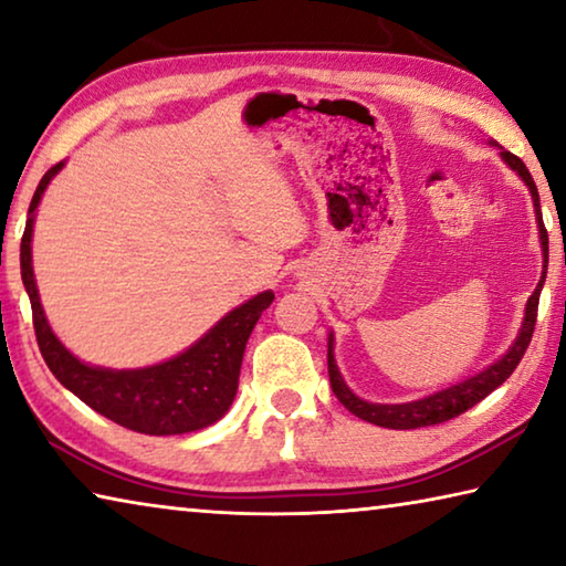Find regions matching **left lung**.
Instances as JSON below:
<instances>
[{
  "label": "left lung",
  "instance_id": "8db88e82",
  "mask_svg": "<svg viewBox=\"0 0 566 566\" xmlns=\"http://www.w3.org/2000/svg\"><path fill=\"white\" fill-rule=\"evenodd\" d=\"M502 157H504L506 165L520 171V177L526 181V187H530V191H532L534 209H536V222H539V239H542V247H544V262H549L547 260V254H549L547 227H544L542 209H539V191H536V185H534V179L530 175V169H526L524 161L516 157V155H512V151H502ZM544 276H547V272L542 274V280H539V284H536L534 294L530 296V302H526V317H524L520 337H516V342H514V347L506 352L500 361L492 364L490 369L479 371L476 377L464 379L462 385H454V387H449V389L437 391V395H432V397H424V399H419V401H409V405H369V401L354 397L352 391H349V387L342 381L337 364H334L332 337H329L327 364H329V385H332V391H334V395H337V399L352 411L354 417L369 421V424L387 427V429L432 427V424H442V421H449V419H454L459 415H464L467 409H472L474 405H479V401H482L486 395H492V391L500 387L502 381L510 379V375L516 369V364L522 361L524 352H526V347H530V342H532V334H534L536 310H539V294H542Z\"/></svg>",
  "mask_w": 566,
  "mask_h": 566
}]
</instances>
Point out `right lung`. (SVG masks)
I'll list each match as a JSON object with an SVG mask.
<instances>
[{"mask_svg":"<svg viewBox=\"0 0 566 566\" xmlns=\"http://www.w3.org/2000/svg\"><path fill=\"white\" fill-rule=\"evenodd\" d=\"M60 169L62 161L46 171L36 187L30 205V219H27L22 234V249H19L22 282L32 302L36 344H40L46 367L84 405L132 432L155 437L187 434L214 424L232 405L247 339L262 312L272 304L274 294L262 292L247 304L237 306L195 347L165 364H157V367L129 371L87 367L62 347V342L54 337L46 324L32 272V212L40 205L50 179Z\"/></svg>","mask_w":566,"mask_h":566,"instance_id":"add662e5","label":"right lung"}]
</instances>
